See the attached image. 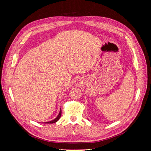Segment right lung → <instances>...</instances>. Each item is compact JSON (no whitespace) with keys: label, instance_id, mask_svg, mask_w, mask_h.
<instances>
[{"label":"right lung","instance_id":"1","mask_svg":"<svg viewBox=\"0 0 151 151\" xmlns=\"http://www.w3.org/2000/svg\"><path fill=\"white\" fill-rule=\"evenodd\" d=\"M61 115H62V110H61V109H60V112H59L58 115L57 116V117L56 118H55L54 120H52V121H50V122H45V123H55V122H57L59 119H60V116H61Z\"/></svg>","mask_w":151,"mask_h":151}]
</instances>
